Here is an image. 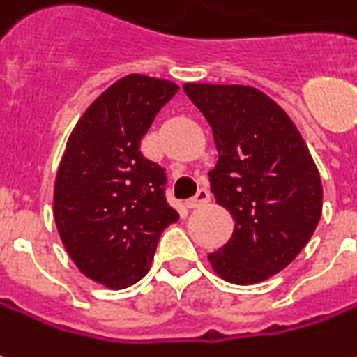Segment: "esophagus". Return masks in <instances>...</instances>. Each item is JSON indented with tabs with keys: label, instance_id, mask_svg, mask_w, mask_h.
<instances>
[{
	"label": "esophagus",
	"instance_id": "1",
	"mask_svg": "<svg viewBox=\"0 0 357 357\" xmlns=\"http://www.w3.org/2000/svg\"><path fill=\"white\" fill-rule=\"evenodd\" d=\"M208 201H211V193H208L206 189H199L193 199L185 201V206L187 208H197V206H203V204H206Z\"/></svg>",
	"mask_w": 357,
	"mask_h": 357
}]
</instances>
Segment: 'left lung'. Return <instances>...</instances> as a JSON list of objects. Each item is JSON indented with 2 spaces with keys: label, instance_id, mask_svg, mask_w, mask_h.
Listing matches in <instances>:
<instances>
[{
  "label": "left lung",
  "instance_id": "1",
  "mask_svg": "<svg viewBox=\"0 0 357 357\" xmlns=\"http://www.w3.org/2000/svg\"><path fill=\"white\" fill-rule=\"evenodd\" d=\"M183 91L213 129L211 191L234 220L231 238L208 263L226 282H263L290 265L317 228V166L290 116L255 86L185 83Z\"/></svg>",
  "mask_w": 357,
  "mask_h": 357
}]
</instances>
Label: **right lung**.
<instances>
[{"instance_id":"obj_1","label":"right lung","mask_w":357,"mask_h":357,"mask_svg":"<svg viewBox=\"0 0 357 357\" xmlns=\"http://www.w3.org/2000/svg\"><path fill=\"white\" fill-rule=\"evenodd\" d=\"M179 86L131 73L92 102L67 139L54 183V218L77 268L109 290L149 273L160 234L178 222L166 174L141 139Z\"/></svg>"}]
</instances>
